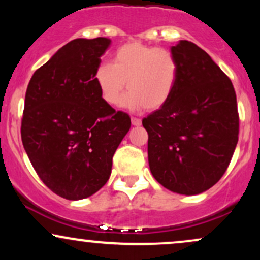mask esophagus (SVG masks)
<instances>
[{"label":"esophagus","mask_w":260,"mask_h":260,"mask_svg":"<svg viewBox=\"0 0 260 260\" xmlns=\"http://www.w3.org/2000/svg\"><path fill=\"white\" fill-rule=\"evenodd\" d=\"M132 124H133V126L138 127V126H140V124H142V120H140V118L132 117Z\"/></svg>","instance_id":"obj_1"}]
</instances>
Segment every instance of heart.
Segmentation results:
<instances>
[{
	"instance_id": "1",
	"label": "heart",
	"mask_w": 260,
	"mask_h": 260,
	"mask_svg": "<svg viewBox=\"0 0 260 260\" xmlns=\"http://www.w3.org/2000/svg\"><path fill=\"white\" fill-rule=\"evenodd\" d=\"M178 78V62L168 49L140 41L122 45L115 52L112 63L99 64L94 80L100 95L109 105L120 103L124 88V107L131 110H157L174 94Z\"/></svg>"
}]
</instances>
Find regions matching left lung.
<instances>
[{"label":"left lung","mask_w":260,"mask_h":260,"mask_svg":"<svg viewBox=\"0 0 260 260\" xmlns=\"http://www.w3.org/2000/svg\"><path fill=\"white\" fill-rule=\"evenodd\" d=\"M178 62L174 94L143 118L154 178L178 194L194 196L225 174L238 142V112L231 80L196 44L171 47Z\"/></svg>","instance_id":"left-lung-1"}]
</instances>
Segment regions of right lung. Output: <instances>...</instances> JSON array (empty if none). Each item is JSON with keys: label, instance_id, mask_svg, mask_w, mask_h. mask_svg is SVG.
<instances>
[{"label": "right lung", "instance_id": "1", "mask_svg": "<svg viewBox=\"0 0 260 260\" xmlns=\"http://www.w3.org/2000/svg\"><path fill=\"white\" fill-rule=\"evenodd\" d=\"M110 44L107 38L70 41L35 71L25 92L23 147L40 180L70 201L106 183L131 128L129 116L106 104L94 80Z\"/></svg>", "mask_w": 260, "mask_h": 260}]
</instances>
